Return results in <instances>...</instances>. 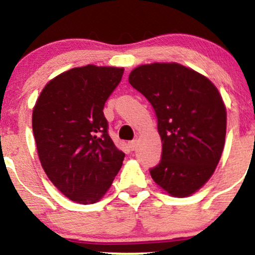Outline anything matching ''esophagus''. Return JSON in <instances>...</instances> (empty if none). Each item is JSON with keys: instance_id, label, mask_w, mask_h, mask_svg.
Wrapping results in <instances>:
<instances>
[{"instance_id": "1", "label": "esophagus", "mask_w": 255, "mask_h": 255, "mask_svg": "<svg viewBox=\"0 0 255 255\" xmlns=\"http://www.w3.org/2000/svg\"><path fill=\"white\" fill-rule=\"evenodd\" d=\"M137 146V140H131V142H128V148L131 149V150H134Z\"/></svg>"}]
</instances>
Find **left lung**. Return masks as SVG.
I'll list each match as a JSON object with an SVG mask.
<instances>
[{
  "label": "left lung",
  "instance_id": "left-lung-1",
  "mask_svg": "<svg viewBox=\"0 0 255 255\" xmlns=\"http://www.w3.org/2000/svg\"><path fill=\"white\" fill-rule=\"evenodd\" d=\"M128 82L151 104L162 155L150 175L174 197L199 190L215 172L224 148L227 113L210 80L178 63L133 69Z\"/></svg>",
  "mask_w": 255,
  "mask_h": 255
}]
</instances>
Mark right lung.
<instances>
[{"instance_id": "1", "label": "right lung", "mask_w": 255, "mask_h": 255, "mask_svg": "<svg viewBox=\"0 0 255 255\" xmlns=\"http://www.w3.org/2000/svg\"><path fill=\"white\" fill-rule=\"evenodd\" d=\"M124 69L74 68L51 80L33 110L32 128L41 166L69 199L93 204L106 193L125 154L109 134L104 106Z\"/></svg>"}]
</instances>
